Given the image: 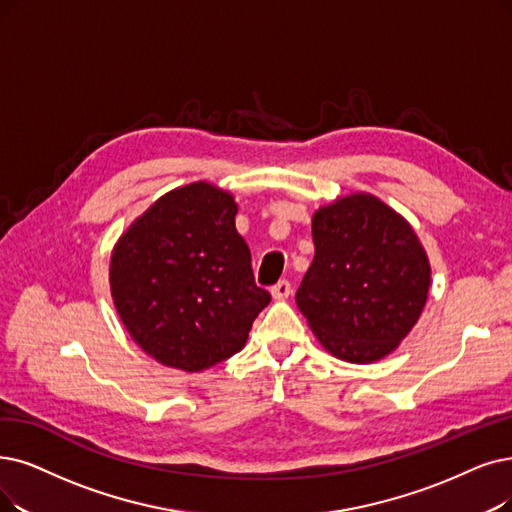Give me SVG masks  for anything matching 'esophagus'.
Returning a JSON list of instances; mask_svg holds the SVG:
<instances>
[{
    "instance_id": "34e87169",
    "label": "esophagus",
    "mask_w": 512,
    "mask_h": 512,
    "mask_svg": "<svg viewBox=\"0 0 512 512\" xmlns=\"http://www.w3.org/2000/svg\"><path fill=\"white\" fill-rule=\"evenodd\" d=\"M271 294H273V298H275V300L288 298V296L292 294V283H290L288 279H281L279 283H275V285H273V288H271Z\"/></svg>"
}]
</instances>
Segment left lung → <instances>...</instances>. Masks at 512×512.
I'll return each instance as SVG.
<instances>
[{"label":"left lung","mask_w":512,"mask_h":512,"mask_svg":"<svg viewBox=\"0 0 512 512\" xmlns=\"http://www.w3.org/2000/svg\"><path fill=\"white\" fill-rule=\"evenodd\" d=\"M315 258L296 302L327 351L351 363L386 357L416 325L431 267L414 233L372 195L342 197L313 216Z\"/></svg>","instance_id":"8db88e82"}]
</instances>
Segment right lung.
Here are the masks:
<instances>
[{
    "label": "right lung",
    "mask_w": 512,
    "mask_h": 512,
    "mask_svg": "<svg viewBox=\"0 0 512 512\" xmlns=\"http://www.w3.org/2000/svg\"><path fill=\"white\" fill-rule=\"evenodd\" d=\"M235 214L229 193L193 182L157 199L115 245V309L163 365L201 372L233 357L271 302L254 281Z\"/></svg>",
    "instance_id": "add662e5"
}]
</instances>
